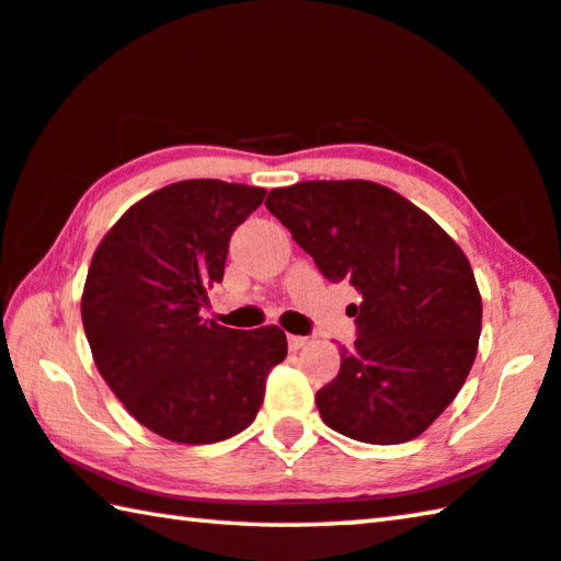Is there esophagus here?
I'll return each instance as SVG.
<instances>
[{
  "instance_id": "obj_1",
  "label": "esophagus",
  "mask_w": 561,
  "mask_h": 561,
  "mask_svg": "<svg viewBox=\"0 0 561 561\" xmlns=\"http://www.w3.org/2000/svg\"><path fill=\"white\" fill-rule=\"evenodd\" d=\"M287 341H289V348H291V351H299V348H304V346H309V339H307V336H294V334H289Z\"/></svg>"
}]
</instances>
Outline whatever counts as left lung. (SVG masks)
Masks as SVG:
<instances>
[{
  "label": "left lung",
  "mask_w": 561,
  "mask_h": 561,
  "mask_svg": "<svg viewBox=\"0 0 561 561\" xmlns=\"http://www.w3.org/2000/svg\"><path fill=\"white\" fill-rule=\"evenodd\" d=\"M267 210L319 272L360 294L356 341L317 393L329 428L360 443L413 440L453 403L482 329L468 257L443 227L371 180L274 187Z\"/></svg>",
  "instance_id": "left-lung-1"
}]
</instances>
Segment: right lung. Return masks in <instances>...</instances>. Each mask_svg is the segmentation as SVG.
Masks as SVG:
<instances>
[{
  "instance_id": "1",
  "label": "right lung",
  "mask_w": 561,
  "mask_h": 561,
  "mask_svg": "<svg viewBox=\"0 0 561 561\" xmlns=\"http://www.w3.org/2000/svg\"><path fill=\"white\" fill-rule=\"evenodd\" d=\"M267 190L180 180L123 213L93 252L81 319L99 374L160 438L205 445L254 421L287 356L279 327L237 331L201 317L237 225Z\"/></svg>"
}]
</instances>
